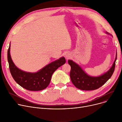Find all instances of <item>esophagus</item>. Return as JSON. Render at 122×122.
I'll use <instances>...</instances> for the list:
<instances>
[{
    "mask_svg": "<svg viewBox=\"0 0 122 122\" xmlns=\"http://www.w3.org/2000/svg\"><path fill=\"white\" fill-rule=\"evenodd\" d=\"M66 58H67V59L69 58H70V56H69V55H68V54H66Z\"/></svg>",
    "mask_w": 122,
    "mask_h": 122,
    "instance_id": "obj_1",
    "label": "esophagus"
}]
</instances>
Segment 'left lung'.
I'll return each mask as SVG.
<instances>
[{
  "mask_svg": "<svg viewBox=\"0 0 122 122\" xmlns=\"http://www.w3.org/2000/svg\"><path fill=\"white\" fill-rule=\"evenodd\" d=\"M106 33L108 34L107 32ZM116 59L112 67L109 71L99 76H91L87 75L82 69L72 60H68L69 64L71 66L70 76L73 85L81 90L92 91L98 89L105 84V83L112 76L115 68Z\"/></svg>",
  "mask_w": 122,
  "mask_h": 122,
  "instance_id": "1",
  "label": "left lung"
}]
</instances>
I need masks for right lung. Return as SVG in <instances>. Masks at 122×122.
Returning a JSON list of instances; mask_svg holds the SVG:
<instances>
[{
    "mask_svg": "<svg viewBox=\"0 0 122 122\" xmlns=\"http://www.w3.org/2000/svg\"><path fill=\"white\" fill-rule=\"evenodd\" d=\"M10 49V44L8 49L7 59L12 77L18 85L30 91H39L46 88L49 84L53 73L66 62L65 58L62 57L49 64L36 73L25 72L18 69L13 62Z\"/></svg>",
    "mask_w": 122,
    "mask_h": 122,
    "instance_id": "add662e5",
    "label": "right lung"
}]
</instances>
